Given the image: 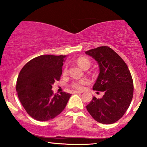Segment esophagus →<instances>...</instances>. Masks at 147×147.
<instances>
[{
    "instance_id": "esophagus-1",
    "label": "esophagus",
    "mask_w": 147,
    "mask_h": 147,
    "mask_svg": "<svg viewBox=\"0 0 147 147\" xmlns=\"http://www.w3.org/2000/svg\"><path fill=\"white\" fill-rule=\"evenodd\" d=\"M74 94H82V92H80V91H74L73 92Z\"/></svg>"
}]
</instances>
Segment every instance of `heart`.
I'll return each mask as SVG.
<instances>
[{
  "mask_svg": "<svg viewBox=\"0 0 147 147\" xmlns=\"http://www.w3.org/2000/svg\"><path fill=\"white\" fill-rule=\"evenodd\" d=\"M77 63L78 65L80 66V67H82V69H86V68H89L90 67V61L89 59H88L87 58L82 57H79L77 59ZM64 73L67 72V67H65V69L63 70ZM88 84V80L87 79H82L78 81H76L72 83L71 86L74 89L76 90H82L84 88V86Z\"/></svg>",
  "mask_w": 147,
  "mask_h": 147,
  "instance_id": "heart-1",
  "label": "heart"
}]
</instances>
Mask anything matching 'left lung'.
<instances>
[{"instance_id":"obj_1","label":"left lung","mask_w":147,"mask_h":147,"mask_svg":"<svg viewBox=\"0 0 147 147\" xmlns=\"http://www.w3.org/2000/svg\"><path fill=\"white\" fill-rule=\"evenodd\" d=\"M97 61L100 73L93 90L104 92L102 98L94 96L86 106L92 118L110 124L122 117L133 97V81L127 65L111 48L102 46L85 52Z\"/></svg>"}]
</instances>
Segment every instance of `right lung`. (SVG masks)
Wrapping results in <instances>:
<instances>
[{"instance_id":"add662e5","label":"right lung","mask_w":147,"mask_h":147,"mask_svg":"<svg viewBox=\"0 0 147 147\" xmlns=\"http://www.w3.org/2000/svg\"><path fill=\"white\" fill-rule=\"evenodd\" d=\"M66 55H40L22 68L16 90L28 114L39 121L53 119L65 108L71 94H54L52 85L59 81Z\"/></svg>"}]
</instances>
